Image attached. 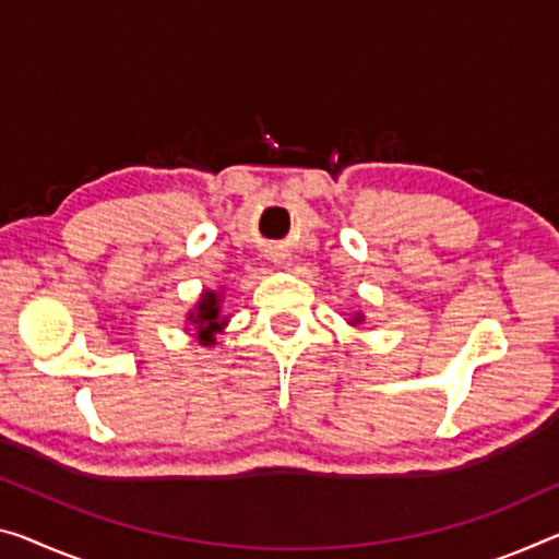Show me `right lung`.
Returning <instances> with one entry per match:
<instances>
[{
  "instance_id": "obj_1",
  "label": "right lung",
  "mask_w": 559,
  "mask_h": 559,
  "mask_svg": "<svg viewBox=\"0 0 559 559\" xmlns=\"http://www.w3.org/2000/svg\"><path fill=\"white\" fill-rule=\"evenodd\" d=\"M194 324L204 345H212V334L222 330V324H225L219 322V299L214 292H207V295L202 297V302L197 307V314H194Z\"/></svg>"
}]
</instances>
